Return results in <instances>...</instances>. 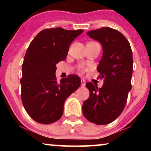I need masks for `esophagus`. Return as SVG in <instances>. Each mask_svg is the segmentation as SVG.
<instances>
[{"label": "esophagus", "mask_w": 151, "mask_h": 151, "mask_svg": "<svg viewBox=\"0 0 151 151\" xmlns=\"http://www.w3.org/2000/svg\"><path fill=\"white\" fill-rule=\"evenodd\" d=\"M85 86V81H84V80H81V86L82 87H84V86Z\"/></svg>", "instance_id": "esophagus-1"}]
</instances>
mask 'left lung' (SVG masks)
Here are the masks:
<instances>
[{
  "label": "left lung",
  "instance_id": "8db88e82",
  "mask_svg": "<svg viewBox=\"0 0 151 151\" xmlns=\"http://www.w3.org/2000/svg\"><path fill=\"white\" fill-rule=\"evenodd\" d=\"M87 35L102 44L103 54L97 70L104 84L101 88L91 82L86 84L90 95L82 104V113L91 122L107 124L117 118L125 107L132 88L133 53L126 37L114 29L102 27Z\"/></svg>",
  "mask_w": 151,
  "mask_h": 151
}]
</instances>
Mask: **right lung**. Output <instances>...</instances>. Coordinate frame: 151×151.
Masks as SVG:
<instances>
[{
  "label": "right lung",
  "mask_w": 151,
  "mask_h": 151,
  "mask_svg": "<svg viewBox=\"0 0 151 151\" xmlns=\"http://www.w3.org/2000/svg\"><path fill=\"white\" fill-rule=\"evenodd\" d=\"M82 29H46L31 42L22 65L21 99L24 108L34 121L55 122L63 114L64 103L80 87L79 76L70 75L58 82L56 64L66 59L69 45Z\"/></svg>",
  "instance_id": "right-lung-1"
}]
</instances>
